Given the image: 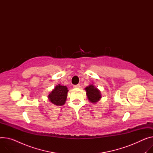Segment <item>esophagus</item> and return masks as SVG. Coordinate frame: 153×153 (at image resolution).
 I'll return each mask as SVG.
<instances>
[{
    "label": "esophagus",
    "mask_w": 153,
    "mask_h": 153,
    "mask_svg": "<svg viewBox=\"0 0 153 153\" xmlns=\"http://www.w3.org/2000/svg\"><path fill=\"white\" fill-rule=\"evenodd\" d=\"M73 88H74V89H78V88H80V85H74V86H73Z\"/></svg>",
    "instance_id": "obj_1"
}]
</instances>
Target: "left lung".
Wrapping results in <instances>:
<instances>
[{"label": "left lung", "mask_w": 153, "mask_h": 153, "mask_svg": "<svg viewBox=\"0 0 153 153\" xmlns=\"http://www.w3.org/2000/svg\"><path fill=\"white\" fill-rule=\"evenodd\" d=\"M86 92V96L89 101L92 103H96L99 102L101 97L102 94L100 90L94 85H90L85 88Z\"/></svg>", "instance_id": "1"}]
</instances>
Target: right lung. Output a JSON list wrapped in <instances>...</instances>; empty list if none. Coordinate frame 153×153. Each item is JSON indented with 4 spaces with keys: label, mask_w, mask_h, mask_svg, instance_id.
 <instances>
[{
    "label": "right lung",
    "mask_w": 153,
    "mask_h": 153,
    "mask_svg": "<svg viewBox=\"0 0 153 153\" xmlns=\"http://www.w3.org/2000/svg\"><path fill=\"white\" fill-rule=\"evenodd\" d=\"M68 91V90L67 86L59 84L50 93L48 98L53 104L57 106H62L66 102Z\"/></svg>",
    "instance_id": "obj_1"
}]
</instances>
